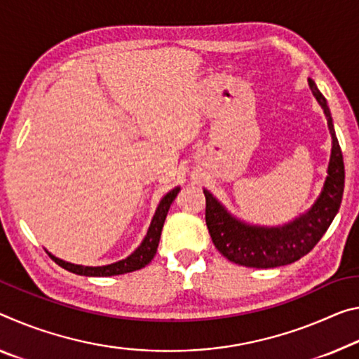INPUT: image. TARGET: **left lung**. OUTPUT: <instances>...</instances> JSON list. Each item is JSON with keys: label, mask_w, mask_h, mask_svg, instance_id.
<instances>
[{"label": "left lung", "mask_w": 359, "mask_h": 359, "mask_svg": "<svg viewBox=\"0 0 359 359\" xmlns=\"http://www.w3.org/2000/svg\"><path fill=\"white\" fill-rule=\"evenodd\" d=\"M310 89L318 104L321 105L327 119V128L332 137L331 159L327 177L315 204L299 217L280 226L249 225L238 220L215 200L212 193L204 190L206 196V225L217 251L238 265L251 269H275L289 265L309 254L332 224L339 212L345 187L344 156L339 140L335 137L332 116L327 102L309 79Z\"/></svg>", "instance_id": "1"}]
</instances>
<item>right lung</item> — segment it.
<instances>
[{
  "mask_svg": "<svg viewBox=\"0 0 359 359\" xmlns=\"http://www.w3.org/2000/svg\"><path fill=\"white\" fill-rule=\"evenodd\" d=\"M179 187L177 189L170 190L166 196L163 198L158 204V209L155 215H153L151 224L149 226V231L142 241L140 246L135 249V251L129 255V257L115 262V264L110 265H104V266H84V265H75L70 264V262H65L62 259H57L55 255L49 254V257L53 259L57 265H60L62 269H65L68 271L75 273V275H83V276H115V275H124V273H130L135 270L144 269L145 265H149L151 259L155 257L158 244H159V238H161V230L164 225V220H166L168 210L170 208V204L175 200L179 193Z\"/></svg>",
  "mask_w": 359,
  "mask_h": 359,
  "instance_id": "obj_1",
  "label": "right lung"
}]
</instances>
